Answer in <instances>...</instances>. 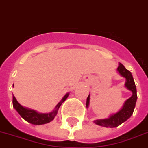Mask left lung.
Masks as SVG:
<instances>
[{"label":"left lung","mask_w":148,"mask_h":148,"mask_svg":"<svg viewBox=\"0 0 148 148\" xmlns=\"http://www.w3.org/2000/svg\"><path fill=\"white\" fill-rule=\"evenodd\" d=\"M117 70L122 76L125 78L126 79L125 84V87L132 91L133 94L128 100H126L123 108L119 112H118L116 114L111 115L108 119H99V120L94 121V123H96L97 125H102V126L107 127V128L108 127H110V128L117 127L122 123H124L125 121L127 120L129 118H130V116L133 113V110H134L136 99H137L136 85H135L133 75L130 72L126 69L124 67V65H122L121 63H119ZM89 101H90V95L86 99V107L89 105Z\"/></svg>","instance_id":"obj_1"}]
</instances>
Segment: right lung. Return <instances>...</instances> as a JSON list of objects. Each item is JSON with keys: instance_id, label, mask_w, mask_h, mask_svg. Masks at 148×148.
I'll use <instances>...</instances> for the list:
<instances>
[{"instance_id": "obj_1", "label": "right lung", "mask_w": 148, "mask_h": 148, "mask_svg": "<svg viewBox=\"0 0 148 148\" xmlns=\"http://www.w3.org/2000/svg\"><path fill=\"white\" fill-rule=\"evenodd\" d=\"M68 96H69V94H65V97L62 98V101L59 102L57 104L55 109L49 114H40L35 111H33V110L28 109V108L23 107L17 101V100L15 99V96H13L12 103H13V107L15 108V109L18 112V114L21 115V117H23L25 121H27L32 124H34V125H42V124L50 123L54 119V117L57 115L58 110L61 106V104H62V102H64L66 100Z\"/></svg>"}]
</instances>
